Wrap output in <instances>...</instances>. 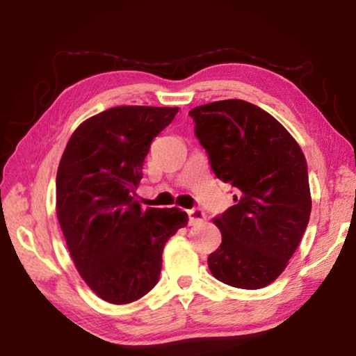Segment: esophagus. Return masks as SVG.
<instances>
[{"mask_svg": "<svg viewBox=\"0 0 356 356\" xmlns=\"http://www.w3.org/2000/svg\"><path fill=\"white\" fill-rule=\"evenodd\" d=\"M188 216H190V225L191 226L201 225V222H204V221H206V218H207L206 212H204V210L200 209V207L188 210Z\"/></svg>", "mask_w": 356, "mask_h": 356, "instance_id": "esophagus-1", "label": "esophagus"}]
</instances>
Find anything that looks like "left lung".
Instances as JSON below:
<instances>
[{
	"label": "left lung",
	"instance_id": "left-lung-1",
	"mask_svg": "<svg viewBox=\"0 0 356 356\" xmlns=\"http://www.w3.org/2000/svg\"><path fill=\"white\" fill-rule=\"evenodd\" d=\"M188 116L215 176L236 190V206L213 220L222 240L207 259L210 272L232 287L268 286L309 222L305 155L278 120L250 102H212Z\"/></svg>",
	"mask_w": 356,
	"mask_h": 356
}]
</instances>
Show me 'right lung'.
<instances>
[{
	"label": "right lung",
	"instance_id": "1",
	"mask_svg": "<svg viewBox=\"0 0 356 356\" xmlns=\"http://www.w3.org/2000/svg\"><path fill=\"white\" fill-rule=\"evenodd\" d=\"M179 108L116 106L78 127L56 176V213L78 273L102 300L131 303L160 278L165 243L188 215L141 209L135 188L150 143Z\"/></svg>",
	"mask_w": 356,
	"mask_h": 356
}]
</instances>
